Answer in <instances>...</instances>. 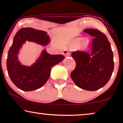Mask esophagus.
I'll use <instances>...</instances> for the list:
<instances>
[{"instance_id": "esophagus-1", "label": "esophagus", "mask_w": 123, "mask_h": 123, "mask_svg": "<svg viewBox=\"0 0 123 123\" xmlns=\"http://www.w3.org/2000/svg\"><path fill=\"white\" fill-rule=\"evenodd\" d=\"M63 54L64 55V56H69L70 55V53L69 52L68 50L67 49H65L64 50L63 52Z\"/></svg>"}]
</instances>
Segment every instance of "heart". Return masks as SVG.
I'll return each mask as SVG.
<instances>
[{
    "label": "heart",
    "mask_w": 123,
    "mask_h": 123,
    "mask_svg": "<svg viewBox=\"0 0 123 123\" xmlns=\"http://www.w3.org/2000/svg\"><path fill=\"white\" fill-rule=\"evenodd\" d=\"M81 38H77L73 41V47L75 48H78L80 45ZM81 46L86 50L89 49V41L87 38H83L81 43Z\"/></svg>",
    "instance_id": "1"
}]
</instances>
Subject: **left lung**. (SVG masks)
Instances as JSON below:
<instances>
[{
  "instance_id": "8db88e82",
  "label": "left lung",
  "mask_w": 123,
  "mask_h": 123,
  "mask_svg": "<svg viewBox=\"0 0 123 123\" xmlns=\"http://www.w3.org/2000/svg\"><path fill=\"white\" fill-rule=\"evenodd\" d=\"M83 31L93 37L91 54L81 51L72 53L76 66L70 77L78 87L93 91L103 87L111 77L114 67L113 53L104 33L97 29Z\"/></svg>"
}]
</instances>
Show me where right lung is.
I'll return each instance as SVG.
<instances>
[{
	"label": "right lung",
	"instance_id": "right-lung-1",
	"mask_svg": "<svg viewBox=\"0 0 123 123\" xmlns=\"http://www.w3.org/2000/svg\"><path fill=\"white\" fill-rule=\"evenodd\" d=\"M26 41L45 46L50 40L46 32L31 27L21 28L16 33L8 51L6 68L11 80L20 90L31 91L41 88L46 83L49 78L52 67L61 62L65 57L60 54L50 55L44 49L31 66L22 65L17 55L22 44Z\"/></svg>",
	"mask_w": 123,
	"mask_h": 123
}]
</instances>
